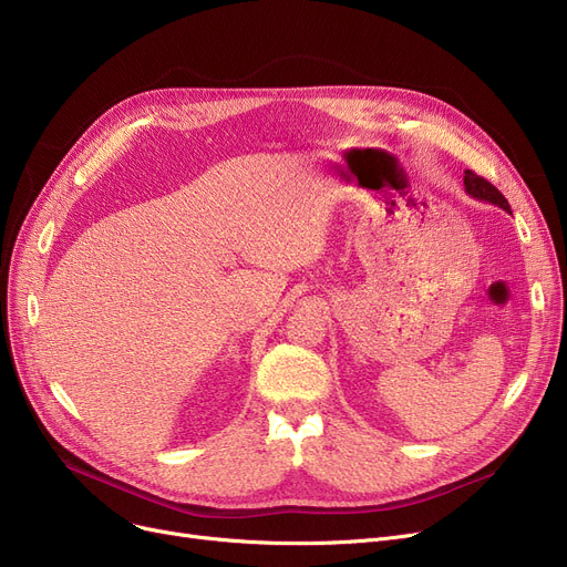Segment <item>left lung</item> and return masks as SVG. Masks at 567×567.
<instances>
[{"label":"left lung","mask_w":567,"mask_h":567,"mask_svg":"<svg viewBox=\"0 0 567 567\" xmlns=\"http://www.w3.org/2000/svg\"><path fill=\"white\" fill-rule=\"evenodd\" d=\"M464 190H466L473 199L489 202V204H494V206H501L503 212L511 214V204H508V199H505V197L501 195V190L494 188V186L487 182V178L478 176V174L471 172V169L464 172Z\"/></svg>","instance_id":"1"}]
</instances>
